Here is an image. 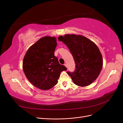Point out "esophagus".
<instances>
[{
	"label": "esophagus",
	"mask_w": 123,
	"mask_h": 123,
	"mask_svg": "<svg viewBox=\"0 0 123 123\" xmlns=\"http://www.w3.org/2000/svg\"><path fill=\"white\" fill-rule=\"evenodd\" d=\"M64 66H65L66 68H67V65L66 64H64Z\"/></svg>",
	"instance_id": "esophagus-1"
}]
</instances>
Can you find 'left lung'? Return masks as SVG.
<instances>
[{
	"label": "left lung",
	"mask_w": 123,
	"mask_h": 123,
	"mask_svg": "<svg viewBox=\"0 0 123 123\" xmlns=\"http://www.w3.org/2000/svg\"><path fill=\"white\" fill-rule=\"evenodd\" d=\"M67 45L76 64L74 72H67L74 84L85 87L98 77L103 67L101 53L97 45L81 35L67 34L58 38Z\"/></svg>",
	"instance_id": "8db88e82"
}]
</instances>
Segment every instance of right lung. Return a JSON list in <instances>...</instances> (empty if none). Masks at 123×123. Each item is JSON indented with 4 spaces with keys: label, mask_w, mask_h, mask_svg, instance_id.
I'll return each instance as SVG.
<instances>
[{
    "label": "right lung",
    "mask_w": 123,
    "mask_h": 123,
    "mask_svg": "<svg viewBox=\"0 0 123 123\" xmlns=\"http://www.w3.org/2000/svg\"><path fill=\"white\" fill-rule=\"evenodd\" d=\"M56 46L55 37L45 36L32 45L25 55L24 73L29 81L39 89L46 90L54 87L61 72L67 70L54 55Z\"/></svg>",
    "instance_id": "obj_1"
}]
</instances>
